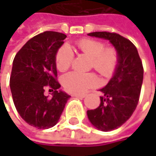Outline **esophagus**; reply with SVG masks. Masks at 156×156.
Wrapping results in <instances>:
<instances>
[{
  "instance_id": "esophagus-1",
  "label": "esophagus",
  "mask_w": 156,
  "mask_h": 156,
  "mask_svg": "<svg viewBox=\"0 0 156 156\" xmlns=\"http://www.w3.org/2000/svg\"><path fill=\"white\" fill-rule=\"evenodd\" d=\"M73 97H77V98H84L86 97V94H73L72 95Z\"/></svg>"
}]
</instances>
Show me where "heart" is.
<instances>
[{"label": "heart", "mask_w": 156, "mask_h": 156, "mask_svg": "<svg viewBox=\"0 0 156 156\" xmlns=\"http://www.w3.org/2000/svg\"><path fill=\"white\" fill-rule=\"evenodd\" d=\"M78 48L85 55L91 58V67L104 78H111L119 65V54L114 47H106L105 43L95 39H81L76 42ZM74 52L69 45L59 48L55 56L58 70H68L74 60ZM64 88L70 93H82L87 89L96 87L98 78L94 73H80L72 71L62 78Z\"/></svg>", "instance_id": "obj_1"}]
</instances>
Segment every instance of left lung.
Wrapping results in <instances>:
<instances>
[{"instance_id":"obj_1","label":"left lung","mask_w":156,"mask_h":156,"mask_svg":"<svg viewBox=\"0 0 156 156\" xmlns=\"http://www.w3.org/2000/svg\"><path fill=\"white\" fill-rule=\"evenodd\" d=\"M88 36L108 40L119 54V65L108 84L99 89L102 93L98 108L87 110L91 124L98 130L108 132L120 127L133 115L139 98L144 68L136 46L126 38L107 31Z\"/></svg>"}]
</instances>
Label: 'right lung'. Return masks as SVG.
<instances>
[{"mask_svg": "<svg viewBox=\"0 0 156 156\" xmlns=\"http://www.w3.org/2000/svg\"><path fill=\"white\" fill-rule=\"evenodd\" d=\"M66 35L44 31L29 40L16 54L12 63L10 87L13 103L21 118L38 129L54 126L70 98L58 91L55 56ZM53 91L52 97L45 90Z\"/></svg>", "mask_w": 156, "mask_h": 156, "instance_id": "right-lung-1", "label": "right lung"}]
</instances>
